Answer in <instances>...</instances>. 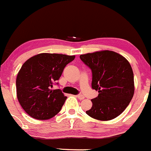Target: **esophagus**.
<instances>
[{"mask_svg": "<svg viewBox=\"0 0 151 151\" xmlns=\"http://www.w3.org/2000/svg\"><path fill=\"white\" fill-rule=\"evenodd\" d=\"M76 97H77V98H78L79 100H83V98H84V96H83V95H81V94H79V95H76Z\"/></svg>", "mask_w": 151, "mask_h": 151, "instance_id": "esophagus-1", "label": "esophagus"}]
</instances>
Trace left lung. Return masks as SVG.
<instances>
[{
	"instance_id": "1",
	"label": "left lung",
	"mask_w": 151,
	"mask_h": 151,
	"mask_svg": "<svg viewBox=\"0 0 151 151\" xmlns=\"http://www.w3.org/2000/svg\"><path fill=\"white\" fill-rule=\"evenodd\" d=\"M80 59L92 70V88L99 93L91 100L92 106L86 113L104 121L117 117L134 96V73L129 62L111 50L81 55Z\"/></svg>"
}]
</instances>
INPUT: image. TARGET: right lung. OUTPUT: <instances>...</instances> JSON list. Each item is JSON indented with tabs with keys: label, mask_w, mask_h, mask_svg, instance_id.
<instances>
[{
	"label": "right lung",
	"mask_w": 151,
	"mask_h": 151,
	"mask_svg": "<svg viewBox=\"0 0 151 151\" xmlns=\"http://www.w3.org/2000/svg\"><path fill=\"white\" fill-rule=\"evenodd\" d=\"M75 56L40 53L26 61L16 80L17 96L22 108L37 120H48L60 111L67 97L59 89H51Z\"/></svg>",
	"instance_id": "obj_1"
}]
</instances>
